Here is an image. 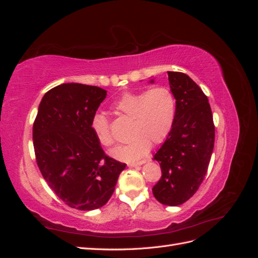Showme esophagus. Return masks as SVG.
Masks as SVG:
<instances>
[{
    "mask_svg": "<svg viewBox=\"0 0 258 258\" xmlns=\"http://www.w3.org/2000/svg\"><path fill=\"white\" fill-rule=\"evenodd\" d=\"M145 162H146V160H141V161H138V162H129V163H128V167H130V168L139 167V166L143 165V163H145Z\"/></svg>",
    "mask_w": 258,
    "mask_h": 258,
    "instance_id": "obj_1",
    "label": "esophagus"
}]
</instances>
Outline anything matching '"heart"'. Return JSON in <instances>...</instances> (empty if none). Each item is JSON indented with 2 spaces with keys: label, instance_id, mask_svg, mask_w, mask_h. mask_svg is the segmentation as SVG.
<instances>
[{
  "label": "heart",
  "instance_id": "obj_1",
  "mask_svg": "<svg viewBox=\"0 0 258 258\" xmlns=\"http://www.w3.org/2000/svg\"><path fill=\"white\" fill-rule=\"evenodd\" d=\"M113 111L130 118L129 142L111 151L114 158L134 161L144 157L151 143H162L172 130L175 119V98L166 86L147 90L126 91L112 103ZM91 130L98 142L105 147L114 144L110 120L103 113L93 115Z\"/></svg>",
  "mask_w": 258,
  "mask_h": 258
}]
</instances>
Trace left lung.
Returning a JSON list of instances; mask_svg holds the SVG:
<instances>
[{
	"mask_svg": "<svg viewBox=\"0 0 258 258\" xmlns=\"http://www.w3.org/2000/svg\"><path fill=\"white\" fill-rule=\"evenodd\" d=\"M168 75L176 100L175 119L165 143L154 155L161 177L153 194L160 204L175 207L191 198L204 181L214 147L215 127L208 97L199 86L184 73Z\"/></svg>",
	"mask_w": 258,
	"mask_h": 258,
	"instance_id": "8db88e82",
	"label": "left lung"
}]
</instances>
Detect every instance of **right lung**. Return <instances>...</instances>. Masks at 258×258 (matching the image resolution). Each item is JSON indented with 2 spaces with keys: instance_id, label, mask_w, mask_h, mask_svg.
<instances>
[{
  "instance_id": "1",
  "label": "right lung",
  "mask_w": 258,
  "mask_h": 258,
  "mask_svg": "<svg viewBox=\"0 0 258 258\" xmlns=\"http://www.w3.org/2000/svg\"><path fill=\"white\" fill-rule=\"evenodd\" d=\"M106 90L68 83L45 93L33 123L36 163L70 208L90 211L110 200L126 163L107 156L90 123Z\"/></svg>"
}]
</instances>
